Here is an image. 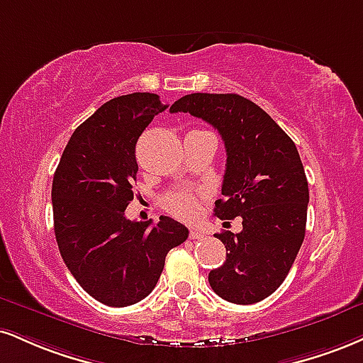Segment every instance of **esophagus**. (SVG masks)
<instances>
[{"instance_id":"34e87169","label":"esophagus","mask_w":363,"mask_h":363,"mask_svg":"<svg viewBox=\"0 0 363 363\" xmlns=\"http://www.w3.org/2000/svg\"><path fill=\"white\" fill-rule=\"evenodd\" d=\"M189 238L191 240H203V238H206V233H204V231H201V230H191L189 231Z\"/></svg>"}]
</instances>
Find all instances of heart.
<instances>
[{"instance_id": "b5f03b06", "label": "heart", "mask_w": 363, "mask_h": 363, "mask_svg": "<svg viewBox=\"0 0 363 363\" xmlns=\"http://www.w3.org/2000/svg\"><path fill=\"white\" fill-rule=\"evenodd\" d=\"M164 204L169 213H172V215L179 218H184V220H189V218H193L198 213V199L189 193L170 194L164 201Z\"/></svg>"}]
</instances>
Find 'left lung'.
I'll use <instances>...</instances> for the list:
<instances>
[{
	"mask_svg": "<svg viewBox=\"0 0 363 363\" xmlns=\"http://www.w3.org/2000/svg\"><path fill=\"white\" fill-rule=\"evenodd\" d=\"M179 111L213 125L223 138L225 198L215 203V215L242 218V231L215 235L228 253L209 272V286L230 303H259L287 277L306 233L309 189L298 148L240 94H187L170 106V113Z\"/></svg>",
	"mask_w": 363,
	"mask_h": 363,
	"instance_id": "8db88e82",
	"label": "left lung"
}]
</instances>
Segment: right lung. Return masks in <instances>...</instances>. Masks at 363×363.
I'll use <instances>...</instances> for the list:
<instances>
[{
	"label": "right lung",
	"mask_w": 363,
	"mask_h": 363,
	"mask_svg": "<svg viewBox=\"0 0 363 363\" xmlns=\"http://www.w3.org/2000/svg\"><path fill=\"white\" fill-rule=\"evenodd\" d=\"M165 108L152 93L110 99L77 126L54 174L59 252L82 289L106 306L125 308L147 298L165 255L189 235L169 216L157 225L125 218L138 172L135 145Z\"/></svg>",
	"instance_id": "right-lung-1"
}]
</instances>
